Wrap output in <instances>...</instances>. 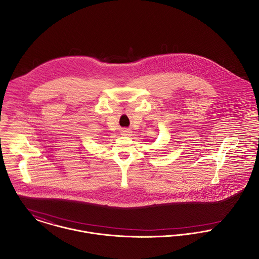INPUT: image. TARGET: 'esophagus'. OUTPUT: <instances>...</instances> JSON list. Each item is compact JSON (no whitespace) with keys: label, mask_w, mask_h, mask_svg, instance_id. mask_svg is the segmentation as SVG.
Here are the masks:
<instances>
[{"label":"esophagus","mask_w":259,"mask_h":259,"mask_svg":"<svg viewBox=\"0 0 259 259\" xmlns=\"http://www.w3.org/2000/svg\"><path fill=\"white\" fill-rule=\"evenodd\" d=\"M121 134H122V136H130L131 131L127 130V128H123V130L121 131Z\"/></svg>","instance_id":"34e87169"}]
</instances>
